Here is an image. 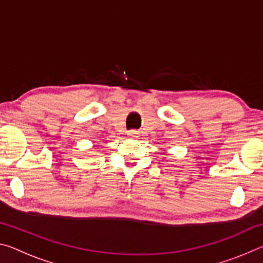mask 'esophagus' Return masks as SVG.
Masks as SVG:
<instances>
[{"instance_id": "esophagus-1", "label": "esophagus", "mask_w": 263, "mask_h": 263, "mask_svg": "<svg viewBox=\"0 0 263 263\" xmlns=\"http://www.w3.org/2000/svg\"><path fill=\"white\" fill-rule=\"evenodd\" d=\"M127 135H128V137H131V138H138V132L135 131V130L130 131V132L127 133Z\"/></svg>"}]
</instances>
